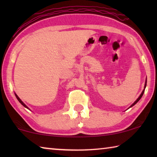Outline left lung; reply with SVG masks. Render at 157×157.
Returning <instances> with one entry per match:
<instances>
[{
	"label": "left lung",
	"instance_id": "1",
	"mask_svg": "<svg viewBox=\"0 0 157 157\" xmlns=\"http://www.w3.org/2000/svg\"><path fill=\"white\" fill-rule=\"evenodd\" d=\"M146 84H147V79H146V81H145V86H144V89H143V91H142V93H141V94H140V96L139 97V98H137V100H136V101H135V102H134V103H133V104L131 105V106H130V107H133V106H134V105H136V103L138 102H139V101L140 100V98H142V96H143V94H144V91H145V87H146ZM129 107V108H130Z\"/></svg>",
	"mask_w": 157,
	"mask_h": 157
}]
</instances>
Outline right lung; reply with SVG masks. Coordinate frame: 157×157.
<instances>
[{"label":"right lung","mask_w":157,"mask_h":157,"mask_svg":"<svg viewBox=\"0 0 157 157\" xmlns=\"http://www.w3.org/2000/svg\"><path fill=\"white\" fill-rule=\"evenodd\" d=\"M15 95H16V97H17V100H18V102H19L21 103V105H22L23 106V107H25V108H27V109H29V108H28V107H27V106H26V105H25L24 104V103H23V102H22V100H21L20 99V98H18V95H17V94H15Z\"/></svg>","instance_id":"1"}]
</instances>
